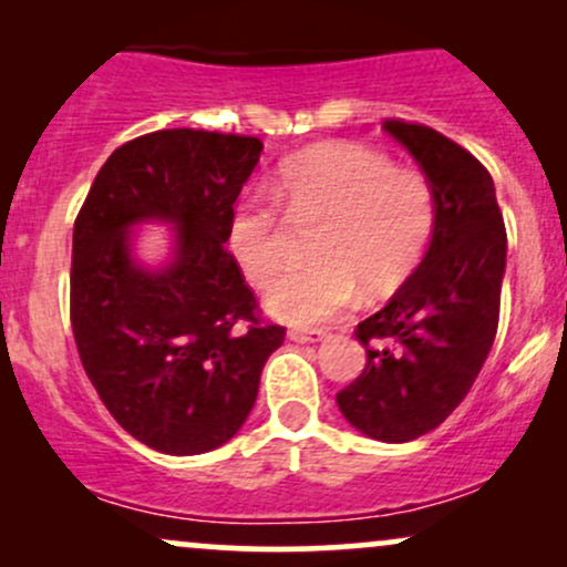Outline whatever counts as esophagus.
I'll list each match as a JSON object with an SVG mask.
<instances>
[{
	"instance_id": "34e87169",
	"label": "esophagus",
	"mask_w": 567,
	"mask_h": 567,
	"mask_svg": "<svg viewBox=\"0 0 567 567\" xmlns=\"http://www.w3.org/2000/svg\"><path fill=\"white\" fill-rule=\"evenodd\" d=\"M288 338L292 343H317L324 338V330H303V328H292L288 330Z\"/></svg>"
}]
</instances>
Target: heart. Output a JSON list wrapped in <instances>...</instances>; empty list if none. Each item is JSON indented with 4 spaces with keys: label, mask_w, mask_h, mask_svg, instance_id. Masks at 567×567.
Wrapping results in <instances>:
<instances>
[{
    "label": "heart",
    "mask_w": 567,
    "mask_h": 567,
    "mask_svg": "<svg viewBox=\"0 0 567 567\" xmlns=\"http://www.w3.org/2000/svg\"><path fill=\"white\" fill-rule=\"evenodd\" d=\"M275 197L292 224L322 220L311 245L315 266L290 271L266 296L271 317L288 324L333 320L357 298L400 288L424 256L434 229V194L424 175L396 171L360 146H322L279 173ZM234 264L266 288L285 264V226L271 205L245 199L226 229Z\"/></svg>",
    "instance_id": "obj_1"
}]
</instances>
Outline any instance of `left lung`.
Listing matches in <instances>:
<instances>
[{
  "instance_id": "obj_1",
  "label": "left lung",
  "mask_w": 567,
  "mask_h": 567,
  "mask_svg": "<svg viewBox=\"0 0 567 567\" xmlns=\"http://www.w3.org/2000/svg\"><path fill=\"white\" fill-rule=\"evenodd\" d=\"M383 130L432 186L434 229L405 285L357 324L368 362L336 402L365 437L410 442L461 405L491 354L506 229L491 173L466 148L400 120H386Z\"/></svg>"
}]
</instances>
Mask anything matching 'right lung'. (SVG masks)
I'll list each match as a JSON object with an SVG mask.
<instances>
[{
	"mask_svg": "<svg viewBox=\"0 0 567 567\" xmlns=\"http://www.w3.org/2000/svg\"><path fill=\"white\" fill-rule=\"evenodd\" d=\"M264 143L207 130H157L120 146L74 224L71 328L84 373L130 437L167 455L229 442L250 415L285 328L226 250L234 202ZM159 223L168 256L146 265L132 237Z\"/></svg>",
	"mask_w": 567,
	"mask_h": 567,
	"instance_id": "1",
	"label": "right lung"
}]
</instances>
